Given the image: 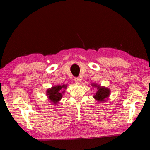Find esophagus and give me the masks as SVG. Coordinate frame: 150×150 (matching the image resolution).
Wrapping results in <instances>:
<instances>
[{
	"mask_svg": "<svg viewBox=\"0 0 150 150\" xmlns=\"http://www.w3.org/2000/svg\"><path fill=\"white\" fill-rule=\"evenodd\" d=\"M75 82L76 84H80L81 79L79 78H75Z\"/></svg>",
	"mask_w": 150,
	"mask_h": 150,
	"instance_id": "34e87169",
	"label": "esophagus"
}]
</instances>
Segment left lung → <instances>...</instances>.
<instances>
[{
  "label": "left lung",
  "mask_w": 150,
  "mask_h": 150,
  "mask_svg": "<svg viewBox=\"0 0 150 150\" xmlns=\"http://www.w3.org/2000/svg\"><path fill=\"white\" fill-rule=\"evenodd\" d=\"M92 86L93 87H96L98 89V91H96L93 97L98 102H105L106 98H108L110 95V89L105 87H100V85L96 84H92Z\"/></svg>",
  "instance_id": "8db88e82"
}]
</instances>
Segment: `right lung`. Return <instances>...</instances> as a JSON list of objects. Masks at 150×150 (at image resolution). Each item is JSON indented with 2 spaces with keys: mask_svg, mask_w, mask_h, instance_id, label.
Instances as JSON below:
<instances>
[{
  "mask_svg": "<svg viewBox=\"0 0 150 150\" xmlns=\"http://www.w3.org/2000/svg\"><path fill=\"white\" fill-rule=\"evenodd\" d=\"M67 88V85H56L47 90V96L49 100L54 104H57L62 99L63 94Z\"/></svg>",
  "mask_w": 150,
  "mask_h": 150,
  "instance_id": "1",
  "label": "right lung"
}]
</instances>
